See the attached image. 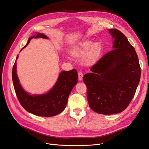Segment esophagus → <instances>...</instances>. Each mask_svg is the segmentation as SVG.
<instances>
[{
	"instance_id": "34e87169",
	"label": "esophagus",
	"mask_w": 149,
	"mask_h": 149,
	"mask_svg": "<svg viewBox=\"0 0 149 149\" xmlns=\"http://www.w3.org/2000/svg\"><path fill=\"white\" fill-rule=\"evenodd\" d=\"M83 73H82V72L79 71L78 73V79L79 81H81L82 79H83Z\"/></svg>"
}]
</instances>
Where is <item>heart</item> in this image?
<instances>
[{"mask_svg":"<svg viewBox=\"0 0 149 149\" xmlns=\"http://www.w3.org/2000/svg\"><path fill=\"white\" fill-rule=\"evenodd\" d=\"M102 50L100 43H93L91 40H86L79 43L71 49V55L74 57L84 55V60L88 63L93 62L100 56Z\"/></svg>","mask_w":149,"mask_h":149,"instance_id":"obj_1","label":"heart"}]
</instances>
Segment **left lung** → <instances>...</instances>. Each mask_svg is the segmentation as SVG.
Returning a JSON list of instances; mask_svg holds the SVG:
<instances>
[{"label":"left lung","instance_id":"1","mask_svg":"<svg viewBox=\"0 0 149 149\" xmlns=\"http://www.w3.org/2000/svg\"><path fill=\"white\" fill-rule=\"evenodd\" d=\"M112 50L105 54L84 75L89 107L98 114L110 115L125 110L132 100L141 70L134 48L117 29H109Z\"/></svg>","mask_w":149,"mask_h":149}]
</instances>
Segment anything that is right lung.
Here are the masks:
<instances>
[{
  "mask_svg": "<svg viewBox=\"0 0 149 149\" xmlns=\"http://www.w3.org/2000/svg\"><path fill=\"white\" fill-rule=\"evenodd\" d=\"M33 38L48 39L43 33L36 32L35 35L29 38L28 42L20 51L27 46ZM18 57L12 69V81L16 95L22 107L30 113L38 116L52 117L61 113L66 106L71 90L78 83L77 71L73 69L61 71L55 85L49 91L42 94L31 95L22 88L18 78L16 63Z\"/></svg>",
  "mask_w": 149,
  "mask_h": 149,
  "instance_id": "obj_1",
  "label": "right lung"
}]
</instances>
